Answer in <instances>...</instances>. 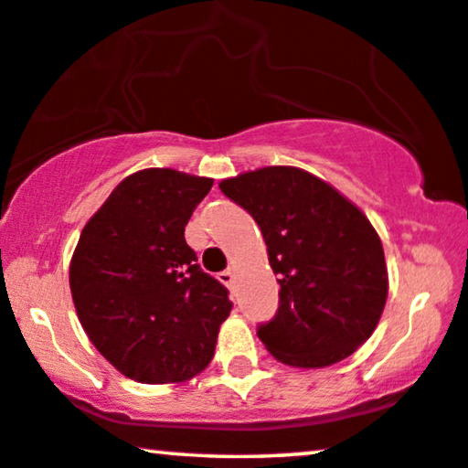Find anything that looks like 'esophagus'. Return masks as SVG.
I'll use <instances>...</instances> for the list:
<instances>
[{
    "label": "esophagus",
    "mask_w": 468,
    "mask_h": 468,
    "mask_svg": "<svg viewBox=\"0 0 468 468\" xmlns=\"http://www.w3.org/2000/svg\"><path fill=\"white\" fill-rule=\"evenodd\" d=\"M217 279H219L223 285L232 287V283H234V271H223V272H219V277H217Z\"/></svg>",
    "instance_id": "34e87169"
}]
</instances>
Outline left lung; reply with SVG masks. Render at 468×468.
I'll use <instances>...</instances> for the list:
<instances>
[{"label": "left lung", "instance_id": "obj_1", "mask_svg": "<svg viewBox=\"0 0 468 468\" xmlns=\"http://www.w3.org/2000/svg\"><path fill=\"white\" fill-rule=\"evenodd\" d=\"M219 189L258 223L279 309L258 325L279 362L322 368L354 354L379 324L388 268L375 228L335 187L290 165L226 178Z\"/></svg>", "mask_w": 468, "mask_h": 468}]
</instances>
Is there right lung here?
Masks as SVG:
<instances>
[{
  "label": "right lung",
  "mask_w": 468,
  "mask_h": 468,
  "mask_svg": "<svg viewBox=\"0 0 468 468\" xmlns=\"http://www.w3.org/2000/svg\"><path fill=\"white\" fill-rule=\"evenodd\" d=\"M213 178L149 168L121 181L82 228L69 290L95 349L140 383H178L215 356L232 311L197 264L185 226Z\"/></svg>",
  "instance_id": "obj_1"
}]
</instances>
